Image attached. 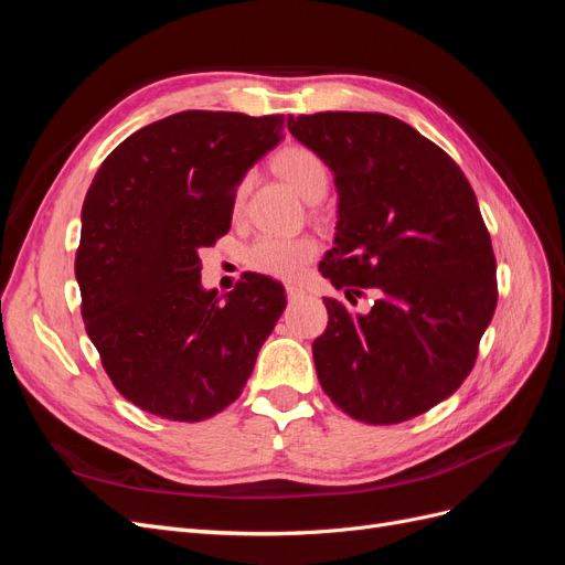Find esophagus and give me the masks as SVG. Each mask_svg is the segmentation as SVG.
Segmentation results:
<instances>
[{
  "label": "esophagus",
  "mask_w": 565,
  "mask_h": 565,
  "mask_svg": "<svg viewBox=\"0 0 565 565\" xmlns=\"http://www.w3.org/2000/svg\"><path fill=\"white\" fill-rule=\"evenodd\" d=\"M285 292H287V299H289V301H295V299H299V297L303 295V289L297 287V285H287Z\"/></svg>",
  "instance_id": "34e87169"
}]
</instances>
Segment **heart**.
I'll list each match as a JSON object with an SVG mask.
<instances>
[{
  "mask_svg": "<svg viewBox=\"0 0 565 565\" xmlns=\"http://www.w3.org/2000/svg\"><path fill=\"white\" fill-rule=\"evenodd\" d=\"M280 174L289 181L295 191L306 198H322L328 193L330 185V172L328 164L316 156L313 150L303 146L285 148L278 160H276ZM249 181L245 179L235 191V210H241L245 200ZM318 254V243L309 235H297V237H285V235H259L256 241L247 247L245 262L252 270L264 273L268 278L278 280H297L306 264H311Z\"/></svg>",
  "mask_w": 565,
  "mask_h": 565,
  "instance_id": "b5f03b06",
  "label": "heart"
}]
</instances>
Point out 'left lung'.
Instances as JSON below:
<instances>
[{
  "instance_id": "obj_1",
  "label": "left lung",
  "mask_w": 565,
  "mask_h": 565,
  "mask_svg": "<svg viewBox=\"0 0 565 565\" xmlns=\"http://www.w3.org/2000/svg\"><path fill=\"white\" fill-rule=\"evenodd\" d=\"M287 129L334 174L337 237L320 273L380 295L370 313L324 299L320 386L358 422L413 419L467 380L498 306L473 188L446 150L391 115H289Z\"/></svg>"
}]
</instances>
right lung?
<instances>
[{
	"label": "right lung",
	"mask_w": 565,
	"mask_h": 565,
	"mask_svg": "<svg viewBox=\"0 0 565 565\" xmlns=\"http://www.w3.org/2000/svg\"><path fill=\"white\" fill-rule=\"evenodd\" d=\"M282 115L183 110L119 143L82 207L75 278L110 382L136 407L200 422L243 393L285 311V289L247 273L221 303L200 249L231 228L247 169L285 136Z\"/></svg>",
	"instance_id": "add662e5"
}]
</instances>
